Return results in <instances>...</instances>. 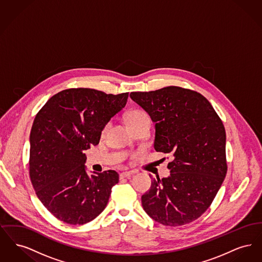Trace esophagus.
Here are the masks:
<instances>
[{
	"instance_id": "obj_1",
	"label": "esophagus",
	"mask_w": 262,
	"mask_h": 262,
	"mask_svg": "<svg viewBox=\"0 0 262 262\" xmlns=\"http://www.w3.org/2000/svg\"><path fill=\"white\" fill-rule=\"evenodd\" d=\"M136 173L135 171H128V172H123L120 174V179H125V178H129L132 174Z\"/></svg>"
}]
</instances>
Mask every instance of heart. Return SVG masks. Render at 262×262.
Segmentation results:
<instances>
[{"label":"heart","instance_id":"1","mask_svg":"<svg viewBox=\"0 0 262 262\" xmlns=\"http://www.w3.org/2000/svg\"><path fill=\"white\" fill-rule=\"evenodd\" d=\"M146 116H147V114L143 112V111H140V110H133V111L127 113V115H126V117H125L126 124H127V125L134 124V123L137 122L138 120H140V119H142L143 117H146ZM107 127H108V125H106L104 126L103 133L106 132Z\"/></svg>","mask_w":262,"mask_h":262}]
</instances>
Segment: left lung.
I'll return each mask as SVG.
<instances>
[{"instance_id":"obj_1","label":"left lung","mask_w":262,"mask_h":262,"mask_svg":"<svg viewBox=\"0 0 262 262\" xmlns=\"http://www.w3.org/2000/svg\"><path fill=\"white\" fill-rule=\"evenodd\" d=\"M129 96L155 123V150L173 155L170 176L152 178L141 196L143 209L165 226L188 224L208 209L227 174L224 125L194 90L167 86Z\"/></svg>"}]
</instances>
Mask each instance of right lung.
Masks as SVG:
<instances>
[{
    "mask_svg": "<svg viewBox=\"0 0 262 262\" xmlns=\"http://www.w3.org/2000/svg\"><path fill=\"white\" fill-rule=\"evenodd\" d=\"M127 97L128 92L69 88L37 113L30 133L29 177L38 199L57 219L86 224L105 209L119 174L109 170L89 177L83 151L99 143L102 129Z\"/></svg>",
    "mask_w": 262,
    "mask_h": 262,
    "instance_id": "right-lung-1",
    "label": "right lung"
}]
</instances>
